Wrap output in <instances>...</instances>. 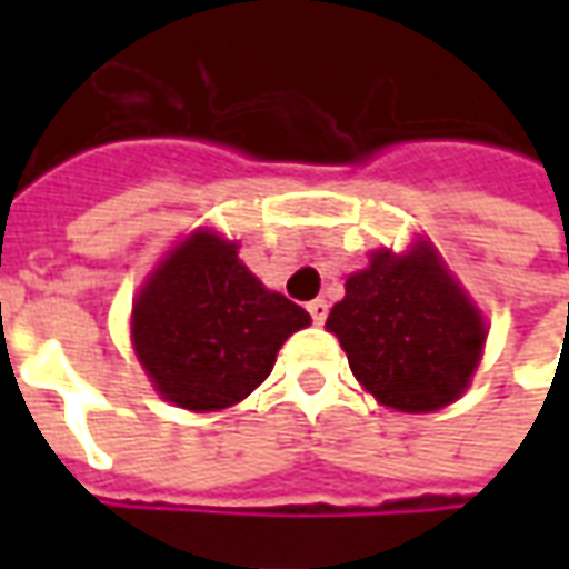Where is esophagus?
I'll list each match as a JSON object with an SVG mask.
<instances>
[{"label":"esophagus","instance_id":"obj_1","mask_svg":"<svg viewBox=\"0 0 569 569\" xmlns=\"http://www.w3.org/2000/svg\"><path fill=\"white\" fill-rule=\"evenodd\" d=\"M308 313H310V320L317 322V326H322L326 317H329V305H326L322 298H313V301L308 305Z\"/></svg>","mask_w":569,"mask_h":569}]
</instances>
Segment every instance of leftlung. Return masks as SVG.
Listing matches in <instances>:
<instances>
[{"mask_svg":"<svg viewBox=\"0 0 569 569\" xmlns=\"http://www.w3.org/2000/svg\"><path fill=\"white\" fill-rule=\"evenodd\" d=\"M326 329L338 335L350 371L378 402L415 415L463 393L488 335L423 247L402 259L378 252L347 280Z\"/></svg>","mask_w":569,"mask_h":569,"instance_id":"1","label":"left lung"}]
</instances>
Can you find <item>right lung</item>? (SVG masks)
<instances>
[{"instance_id": "add662e5", "label": "right lung", "mask_w": 569, "mask_h": 569, "mask_svg": "<svg viewBox=\"0 0 569 569\" xmlns=\"http://www.w3.org/2000/svg\"><path fill=\"white\" fill-rule=\"evenodd\" d=\"M308 310L268 292L237 259L234 243L188 237L133 308V345L167 402L219 411L247 399L273 369Z\"/></svg>"}]
</instances>
